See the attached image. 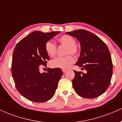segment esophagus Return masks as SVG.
<instances>
[{"instance_id": "34e87169", "label": "esophagus", "mask_w": 122, "mask_h": 122, "mask_svg": "<svg viewBox=\"0 0 122 122\" xmlns=\"http://www.w3.org/2000/svg\"><path fill=\"white\" fill-rule=\"evenodd\" d=\"M67 70L66 69H62V72L64 73H65L66 72Z\"/></svg>"}]
</instances>
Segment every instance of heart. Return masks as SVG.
Listing matches in <instances>:
<instances>
[{
    "label": "heart",
    "mask_w": 122,
    "mask_h": 122,
    "mask_svg": "<svg viewBox=\"0 0 122 122\" xmlns=\"http://www.w3.org/2000/svg\"><path fill=\"white\" fill-rule=\"evenodd\" d=\"M58 42L67 47L66 50V54L76 55L78 49L76 46V41L73 38L68 35H64L58 38ZM46 52L50 57H54L56 51V45L52 41H49L45 44ZM75 61L72 56H68L65 57H57L53 60L50 65L53 68L65 69L68 68Z\"/></svg>",
    "instance_id": "obj_1"
}]
</instances>
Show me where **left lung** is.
<instances>
[{
    "label": "left lung",
    "instance_id": "1",
    "mask_svg": "<svg viewBox=\"0 0 122 122\" xmlns=\"http://www.w3.org/2000/svg\"><path fill=\"white\" fill-rule=\"evenodd\" d=\"M66 34L76 38L80 43L81 51L75 64L86 73L74 71L73 87L77 94L93 99L104 93L110 84L112 76L111 56L106 44L97 36L80 29Z\"/></svg>",
    "mask_w": 122,
    "mask_h": 122
}]
</instances>
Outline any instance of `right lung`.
Masks as SVG:
<instances>
[{"instance_id": "obj_1", "label": "right lung", "mask_w": 122, "mask_h": 122, "mask_svg": "<svg viewBox=\"0 0 122 122\" xmlns=\"http://www.w3.org/2000/svg\"><path fill=\"white\" fill-rule=\"evenodd\" d=\"M61 33H43L35 31L16 44L12 60V76L18 92L33 102L48 101L54 96L62 75L60 68H48L41 73L40 65L46 66L49 57L46 52L45 44Z\"/></svg>"}]
</instances>
